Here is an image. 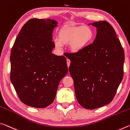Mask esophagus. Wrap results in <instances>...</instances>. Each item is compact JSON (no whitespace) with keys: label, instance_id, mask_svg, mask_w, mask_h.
<instances>
[{"label":"esophagus","instance_id":"obj_1","mask_svg":"<svg viewBox=\"0 0 130 130\" xmlns=\"http://www.w3.org/2000/svg\"><path fill=\"white\" fill-rule=\"evenodd\" d=\"M67 62L68 67H69L70 66V61L69 60V59H67Z\"/></svg>","mask_w":130,"mask_h":130}]
</instances>
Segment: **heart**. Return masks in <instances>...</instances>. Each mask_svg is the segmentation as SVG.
<instances>
[{"label": "heart", "instance_id": "b5f03b06", "mask_svg": "<svg viewBox=\"0 0 130 130\" xmlns=\"http://www.w3.org/2000/svg\"><path fill=\"white\" fill-rule=\"evenodd\" d=\"M93 38V31L89 26H67L60 31L58 39H55L54 42L58 50L62 49L63 45L69 43L72 52H78L87 46Z\"/></svg>", "mask_w": 130, "mask_h": 130}]
</instances>
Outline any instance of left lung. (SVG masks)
<instances>
[{
  "label": "left lung",
  "mask_w": 130,
  "mask_h": 130,
  "mask_svg": "<svg viewBox=\"0 0 130 130\" xmlns=\"http://www.w3.org/2000/svg\"><path fill=\"white\" fill-rule=\"evenodd\" d=\"M93 43L70 53L69 73L81 106L93 109L112 102L123 77L124 52L115 30L107 21L96 22Z\"/></svg>",
  "instance_id": "left-lung-1"
}]
</instances>
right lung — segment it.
Returning a JSON list of instances; mask_svg holds the SVG:
<instances>
[{"label": "right lung", "mask_w": 130, "mask_h": 130, "mask_svg": "<svg viewBox=\"0 0 130 130\" xmlns=\"http://www.w3.org/2000/svg\"><path fill=\"white\" fill-rule=\"evenodd\" d=\"M57 22L33 18L21 28L11 52V81L19 99L28 106L51 104L68 68L64 56L52 53Z\"/></svg>", "instance_id": "obj_1"}]
</instances>
